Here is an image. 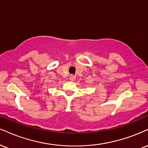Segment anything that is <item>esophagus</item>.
<instances>
[{"label": "esophagus", "instance_id": "34e87169", "mask_svg": "<svg viewBox=\"0 0 148 148\" xmlns=\"http://www.w3.org/2000/svg\"><path fill=\"white\" fill-rule=\"evenodd\" d=\"M75 79H76L75 76H74V75H71L70 76H69V80H70L71 81H74V80H75Z\"/></svg>", "mask_w": 148, "mask_h": 148}]
</instances>
